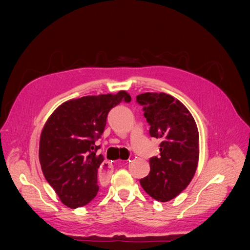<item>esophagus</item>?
Masks as SVG:
<instances>
[{
    "mask_svg": "<svg viewBox=\"0 0 250 250\" xmlns=\"http://www.w3.org/2000/svg\"><path fill=\"white\" fill-rule=\"evenodd\" d=\"M99 175L103 180H108L109 176L111 175V167H110L109 162H104L103 166L100 167Z\"/></svg>",
    "mask_w": 250,
    "mask_h": 250,
    "instance_id": "obj_1",
    "label": "esophagus"
}]
</instances>
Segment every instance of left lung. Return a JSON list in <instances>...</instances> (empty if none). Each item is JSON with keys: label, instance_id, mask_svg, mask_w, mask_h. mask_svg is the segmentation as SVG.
Here are the masks:
<instances>
[{"label": "left lung", "instance_id": "left-lung-1", "mask_svg": "<svg viewBox=\"0 0 250 250\" xmlns=\"http://www.w3.org/2000/svg\"><path fill=\"white\" fill-rule=\"evenodd\" d=\"M150 125L151 137L160 139V155L150 159L149 175L140 180L143 189L160 202H168L184 191L195 174L200 146L192 113L164 92L137 96Z\"/></svg>", "mask_w": 250, "mask_h": 250}]
</instances>
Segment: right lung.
<instances>
[{"mask_svg": "<svg viewBox=\"0 0 250 250\" xmlns=\"http://www.w3.org/2000/svg\"><path fill=\"white\" fill-rule=\"evenodd\" d=\"M131 97L84 96L65 101L49 116L41 133L39 158L46 181L67 207H82L97 195L98 168L104 158L96 140L104 133L110 109Z\"/></svg>", "mask_w": 250, "mask_h": 250, "instance_id": "obj_1", "label": "right lung"}]
</instances>
